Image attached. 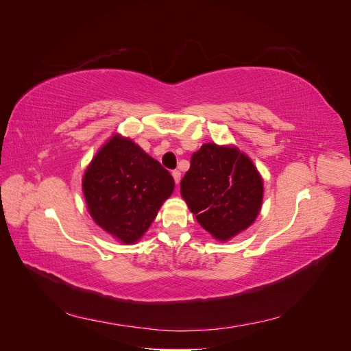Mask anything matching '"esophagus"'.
Instances as JSON below:
<instances>
[{"instance_id": "obj_1", "label": "esophagus", "mask_w": 351, "mask_h": 351, "mask_svg": "<svg viewBox=\"0 0 351 351\" xmlns=\"http://www.w3.org/2000/svg\"><path fill=\"white\" fill-rule=\"evenodd\" d=\"M173 177H174V182L178 184L180 180H182V173H180L178 169H174V171H173Z\"/></svg>"}]
</instances>
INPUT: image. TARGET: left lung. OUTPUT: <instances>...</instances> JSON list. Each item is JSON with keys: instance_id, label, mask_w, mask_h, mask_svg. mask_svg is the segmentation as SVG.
<instances>
[{"instance_id": "1", "label": "left lung", "mask_w": 351, "mask_h": 351, "mask_svg": "<svg viewBox=\"0 0 351 351\" xmlns=\"http://www.w3.org/2000/svg\"><path fill=\"white\" fill-rule=\"evenodd\" d=\"M180 186L199 224L221 241L246 230L259 214L262 178L237 149L205 143L193 154Z\"/></svg>"}]
</instances>
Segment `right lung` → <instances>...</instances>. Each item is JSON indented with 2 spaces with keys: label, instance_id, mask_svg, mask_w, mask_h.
<instances>
[{
  "label": "right lung",
  "instance_id": "add662e5",
  "mask_svg": "<svg viewBox=\"0 0 351 351\" xmlns=\"http://www.w3.org/2000/svg\"><path fill=\"white\" fill-rule=\"evenodd\" d=\"M173 190V176L136 143L120 136L102 147L83 177L90 217L123 243L142 237Z\"/></svg>",
  "mask_w": 351,
  "mask_h": 351
}]
</instances>
